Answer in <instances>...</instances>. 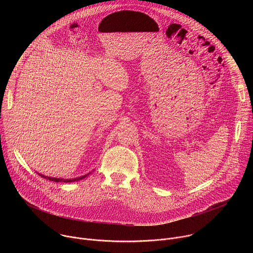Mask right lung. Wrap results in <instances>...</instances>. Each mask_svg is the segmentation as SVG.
Listing matches in <instances>:
<instances>
[{
    "instance_id": "obj_1",
    "label": "right lung",
    "mask_w": 253,
    "mask_h": 253,
    "mask_svg": "<svg viewBox=\"0 0 253 253\" xmlns=\"http://www.w3.org/2000/svg\"><path fill=\"white\" fill-rule=\"evenodd\" d=\"M41 177H44L45 179H49V180H51V181H55V182H74V181H78V180H81V179H83V178H85V177H87V175H89V174H87V175H84V176H81V177H78V178H74V179H62V178H54V177H48V176H45V175H43V174H40V173H38Z\"/></svg>"
}]
</instances>
